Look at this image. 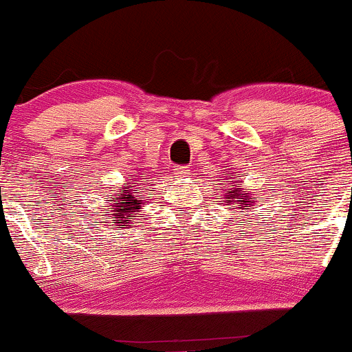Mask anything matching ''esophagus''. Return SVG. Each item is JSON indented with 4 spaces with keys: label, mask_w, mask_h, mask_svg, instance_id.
Returning a JSON list of instances; mask_svg holds the SVG:
<instances>
[{
    "label": "esophagus",
    "mask_w": 352,
    "mask_h": 352,
    "mask_svg": "<svg viewBox=\"0 0 352 352\" xmlns=\"http://www.w3.org/2000/svg\"><path fill=\"white\" fill-rule=\"evenodd\" d=\"M190 167H187V165H182V167H175L173 168V175L177 177V179H187V177H190Z\"/></svg>",
    "instance_id": "esophagus-1"
}]
</instances>
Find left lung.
Listing matches in <instances>:
<instances>
[{"label": "left lung", "mask_w": 352, "mask_h": 352, "mask_svg": "<svg viewBox=\"0 0 352 352\" xmlns=\"http://www.w3.org/2000/svg\"><path fill=\"white\" fill-rule=\"evenodd\" d=\"M226 175L228 184L230 187L226 188V193H224L223 205L226 206V210H230L232 214L241 213V210L248 211L254 206L252 193L248 192V188L243 187V182H239L234 177H231V173H224Z\"/></svg>", "instance_id": "8db88e82"}]
</instances>
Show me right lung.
I'll list each match as a JSON object with an SVG mask.
<instances>
[{"label": "right lung", "instance_id": "right-lung-1", "mask_svg": "<svg viewBox=\"0 0 352 352\" xmlns=\"http://www.w3.org/2000/svg\"><path fill=\"white\" fill-rule=\"evenodd\" d=\"M139 182L147 180H139V175H129L121 187L108 193L109 205L107 213L109 214H104V217L114 223V226H120L122 230L134 226V217L142 210V205H146V201L142 200L144 188L141 187L146 184H139Z\"/></svg>", "mask_w": 352, "mask_h": 352}]
</instances>
